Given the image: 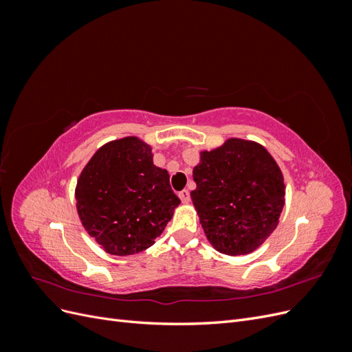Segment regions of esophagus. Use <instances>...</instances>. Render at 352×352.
Wrapping results in <instances>:
<instances>
[{
	"label": "esophagus",
	"mask_w": 352,
	"mask_h": 352,
	"mask_svg": "<svg viewBox=\"0 0 352 352\" xmlns=\"http://www.w3.org/2000/svg\"><path fill=\"white\" fill-rule=\"evenodd\" d=\"M179 198H180V201L184 202V204H189V202H190V195H189V190H186V189L180 190V192H179Z\"/></svg>",
	"instance_id": "esophagus-1"
}]
</instances>
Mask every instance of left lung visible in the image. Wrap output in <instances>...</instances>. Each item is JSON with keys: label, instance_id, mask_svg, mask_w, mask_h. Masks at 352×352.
Instances as JSON below:
<instances>
[{"label": "left lung", "instance_id": "left-lung-1", "mask_svg": "<svg viewBox=\"0 0 352 352\" xmlns=\"http://www.w3.org/2000/svg\"><path fill=\"white\" fill-rule=\"evenodd\" d=\"M190 192L208 242L226 255L257 250L278 228L285 206L280 167L254 141L229 138L199 153Z\"/></svg>", "mask_w": 352, "mask_h": 352}]
</instances>
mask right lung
<instances>
[{"label":"right lung","instance_id":"1","mask_svg":"<svg viewBox=\"0 0 352 352\" xmlns=\"http://www.w3.org/2000/svg\"><path fill=\"white\" fill-rule=\"evenodd\" d=\"M74 195L83 228L120 257L150 248L180 204L168 172L153 163L151 146L136 136L102 145L83 167Z\"/></svg>","mask_w":352,"mask_h":352}]
</instances>
